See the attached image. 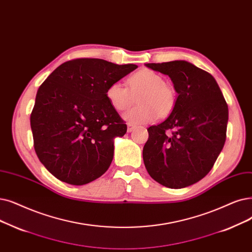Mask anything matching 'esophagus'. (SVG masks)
Listing matches in <instances>:
<instances>
[{"instance_id": "34e87169", "label": "esophagus", "mask_w": 252, "mask_h": 252, "mask_svg": "<svg viewBox=\"0 0 252 252\" xmlns=\"http://www.w3.org/2000/svg\"><path fill=\"white\" fill-rule=\"evenodd\" d=\"M136 128V126H134V125H132V124H127V133H130V132H133V130Z\"/></svg>"}]
</instances>
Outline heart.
<instances>
[{"instance_id":"obj_1","label":"heart","mask_w":252,"mask_h":252,"mask_svg":"<svg viewBox=\"0 0 252 252\" xmlns=\"http://www.w3.org/2000/svg\"><path fill=\"white\" fill-rule=\"evenodd\" d=\"M127 85L116 81L108 86L106 96L110 105L117 111H124L138 97L140 105L125 113L124 118L128 124L144 125L152 123L160 116L170 114L176 103V93L165 83L158 73L141 69L129 76Z\"/></svg>"}]
</instances>
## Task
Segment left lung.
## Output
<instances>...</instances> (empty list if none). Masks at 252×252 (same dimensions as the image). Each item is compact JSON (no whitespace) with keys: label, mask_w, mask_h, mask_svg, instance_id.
<instances>
[{"label":"left lung","mask_w":252,"mask_h":252,"mask_svg":"<svg viewBox=\"0 0 252 252\" xmlns=\"http://www.w3.org/2000/svg\"><path fill=\"white\" fill-rule=\"evenodd\" d=\"M145 65L168 75L178 95L165 122L147 128L144 165L163 187H189L210 172L223 148L227 104L213 76L187 61Z\"/></svg>","instance_id":"left-lung-1"}]
</instances>
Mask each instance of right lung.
Returning <instances> with one entry per match:
<instances>
[{"instance_id":"right-lung-1","label":"right lung","mask_w":252,"mask_h":252,"mask_svg":"<svg viewBox=\"0 0 252 252\" xmlns=\"http://www.w3.org/2000/svg\"><path fill=\"white\" fill-rule=\"evenodd\" d=\"M137 68L77 59L62 63L41 84L31 128L37 156L54 177L83 185L110 167L114 138L126 133V125L109 103L106 91Z\"/></svg>"}]
</instances>
